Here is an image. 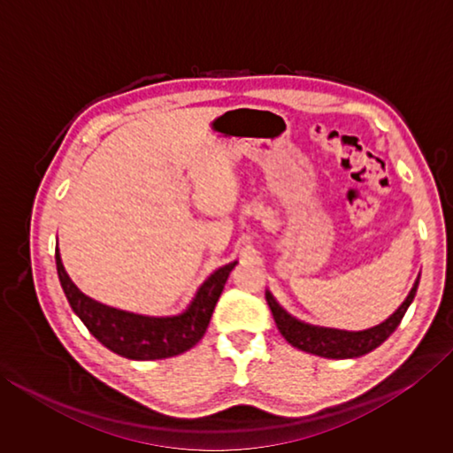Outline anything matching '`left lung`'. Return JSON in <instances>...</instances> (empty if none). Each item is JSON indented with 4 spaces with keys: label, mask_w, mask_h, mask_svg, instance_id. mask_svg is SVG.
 Wrapping results in <instances>:
<instances>
[{
    "label": "left lung",
    "mask_w": 453,
    "mask_h": 453,
    "mask_svg": "<svg viewBox=\"0 0 453 453\" xmlns=\"http://www.w3.org/2000/svg\"><path fill=\"white\" fill-rule=\"evenodd\" d=\"M418 286H419V275L416 278V281H413L408 297H405L400 308H397L392 316L383 319L378 326L359 329V332L313 326V324H308V321L297 319L296 316H291L289 311L281 308L278 300L272 296L270 289H265V300L273 313L275 326H278L280 334L286 337V342L291 343V346L302 351H308V354H313V356L332 357V359H349V357H359V356L370 354L372 349L381 346V343L395 332V327L400 326V321L405 316V311H408L413 297H416Z\"/></svg>",
    "instance_id": "8db88e82"
}]
</instances>
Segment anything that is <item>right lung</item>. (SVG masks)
Masks as SVG:
<instances>
[{"label": "right lung", "instance_id": "obj_1", "mask_svg": "<svg viewBox=\"0 0 453 453\" xmlns=\"http://www.w3.org/2000/svg\"><path fill=\"white\" fill-rule=\"evenodd\" d=\"M56 265L67 302L89 334L113 354L145 362L180 356L202 340L210 326L213 308L237 262H229L210 273V278L197 288L188 308L175 316H143L111 308L86 296L67 275L61 264L59 248H56Z\"/></svg>", "mask_w": 453, "mask_h": 453}]
</instances>
